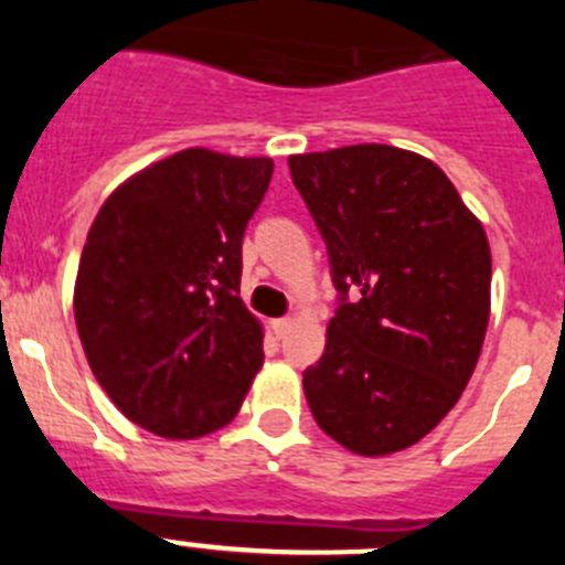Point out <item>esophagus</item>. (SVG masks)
Listing matches in <instances>:
<instances>
[{"mask_svg": "<svg viewBox=\"0 0 565 565\" xmlns=\"http://www.w3.org/2000/svg\"><path fill=\"white\" fill-rule=\"evenodd\" d=\"M294 326V319H288V317H282V319H274V322H271V331H274V337H279V339H282V337H286V333H288V328H291Z\"/></svg>", "mask_w": 565, "mask_h": 565, "instance_id": "34e87169", "label": "esophagus"}]
</instances>
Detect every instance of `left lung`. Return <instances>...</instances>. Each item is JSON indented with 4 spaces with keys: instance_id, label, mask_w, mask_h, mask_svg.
Returning <instances> with one entry per match:
<instances>
[{
    "instance_id": "obj_1",
    "label": "left lung",
    "mask_w": 565,
    "mask_h": 565,
    "mask_svg": "<svg viewBox=\"0 0 565 565\" xmlns=\"http://www.w3.org/2000/svg\"><path fill=\"white\" fill-rule=\"evenodd\" d=\"M328 246L339 308L302 373L308 407L356 456L422 441L456 407L489 322L487 232L433 161L387 143L288 158Z\"/></svg>"
}]
</instances>
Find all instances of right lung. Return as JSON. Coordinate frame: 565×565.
Segmentation results:
<instances>
[{
  "mask_svg": "<svg viewBox=\"0 0 565 565\" xmlns=\"http://www.w3.org/2000/svg\"><path fill=\"white\" fill-rule=\"evenodd\" d=\"M271 172V158L183 149L124 181L89 226L78 337L115 407L154 436L226 427L263 367V326L239 299V274Z\"/></svg>",
  "mask_w": 565,
  "mask_h": 565,
  "instance_id": "add662e5",
  "label": "right lung"
}]
</instances>
